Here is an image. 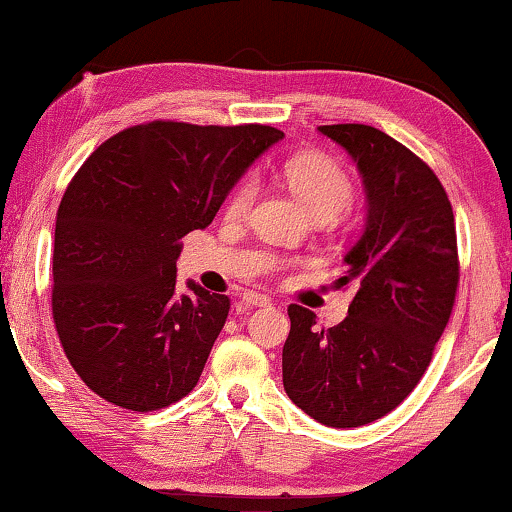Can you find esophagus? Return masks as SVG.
<instances>
[{
	"mask_svg": "<svg viewBox=\"0 0 512 512\" xmlns=\"http://www.w3.org/2000/svg\"><path fill=\"white\" fill-rule=\"evenodd\" d=\"M242 302L247 307H268L270 298H265V295H258V293H244Z\"/></svg>",
	"mask_w": 512,
	"mask_h": 512,
	"instance_id": "1",
	"label": "esophagus"
}]
</instances>
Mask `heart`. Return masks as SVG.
I'll list each match as a JSON object with an SVG mask.
<instances>
[{
  "mask_svg": "<svg viewBox=\"0 0 512 512\" xmlns=\"http://www.w3.org/2000/svg\"><path fill=\"white\" fill-rule=\"evenodd\" d=\"M288 187L298 201L314 214H328L337 217L353 201V182L346 175V170L335 159L325 154H300L293 157L284 168ZM256 180L244 177V180L231 191L226 201V214L231 219H242L249 212L251 203L256 198Z\"/></svg>",
  "mask_w": 512,
  "mask_h": 512,
  "instance_id": "heart-1",
  "label": "heart"
}]
</instances>
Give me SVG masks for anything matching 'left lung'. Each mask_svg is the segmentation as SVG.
<instances>
[{
    "instance_id": "8db88e82",
    "label": "left lung",
    "mask_w": 512,
    "mask_h": 512,
    "mask_svg": "<svg viewBox=\"0 0 512 512\" xmlns=\"http://www.w3.org/2000/svg\"><path fill=\"white\" fill-rule=\"evenodd\" d=\"M365 182L367 224L337 286L353 284L348 316L318 328L288 307L284 390L328 427H360L397 409L429 367L455 305L459 261L448 194L425 161L367 124H325Z\"/></svg>"
}]
</instances>
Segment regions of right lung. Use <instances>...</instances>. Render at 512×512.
<instances>
[{
  "label": "right lung",
  "instance_id": "1",
  "mask_svg": "<svg viewBox=\"0 0 512 512\" xmlns=\"http://www.w3.org/2000/svg\"><path fill=\"white\" fill-rule=\"evenodd\" d=\"M281 138L265 124L154 120L115 133L73 175L55 221L53 318L71 367L106 402L147 413L196 388L231 300L196 281L175 293L180 240L210 226Z\"/></svg>",
  "mask_w": 512,
  "mask_h": 512
}]
</instances>
